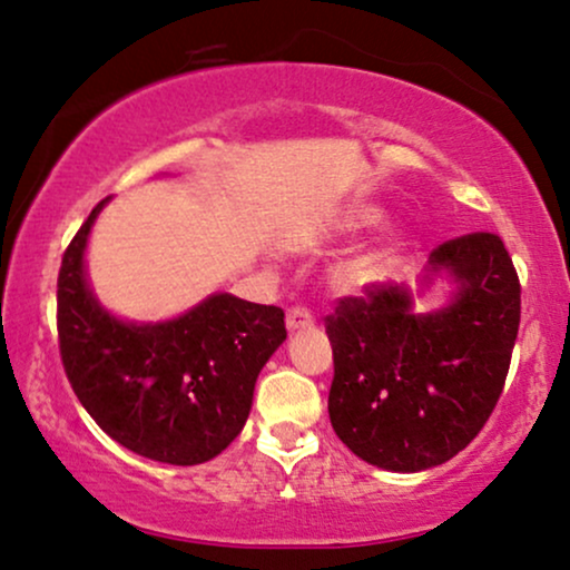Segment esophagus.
Wrapping results in <instances>:
<instances>
[{"mask_svg": "<svg viewBox=\"0 0 570 570\" xmlns=\"http://www.w3.org/2000/svg\"><path fill=\"white\" fill-rule=\"evenodd\" d=\"M313 326V313L307 311L305 305H292L286 311V328L289 332H299V328H311Z\"/></svg>", "mask_w": 570, "mask_h": 570, "instance_id": "34e87169", "label": "esophagus"}]
</instances>
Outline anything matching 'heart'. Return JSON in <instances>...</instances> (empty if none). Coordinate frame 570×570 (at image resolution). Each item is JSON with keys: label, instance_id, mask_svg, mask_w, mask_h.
<instances>
[{"label": "heart", "instance_id": "1", "mask_svg": "<svg viewBox=\"0 0 570 570\" xmlns=\"http://www.w3.org/2000/svg\"><path fill=\"white\" fill-rule=\"evenodd\" d=\"M374 219H376V209H358L347 217V228H363V225H372ZM393 252H395L393 244H380L374 246V249H366L363 255H358L351 265H347L345 276L351 281H366L376 276V273L390 263Z\"/></svg>", "mask_w": 570, "mask_h": 570}]
</instances>
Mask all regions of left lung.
I'll return each instance as SVG.
<instances>
[{
  "mask_svg": "<svg viewBox=\"0 0 570 570\" xmlns=\"http://www.w3.org/2000/svg\"><path fill=\"white\" fill-rule=\"evenodd\" d=\"M459 281L445 311L411 313L406 289L368 286L326 315L334 353L328 420L363 462L420 472L468 449L497 409L520 326V278L497 233L438 246Z\"/></svg>",
  "mask_w": 570,
  "mask_h": 570,
  "instance_id": "obj_1",
  "label": "left lung"
}]
</instances>
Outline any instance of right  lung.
<instances>
[{"instance_id":"add662e5","label":"right lung","mask_w":570,"mask_h":570,"mask_svg":"<svg viewBox=\"0 0 570 570\" xmlns=\"http://www.w3.org/2000/svg\"><path fill=\"white\" fill-rule=\"evenodd\" d=\"M89 212L58 273V345L87 414L116 443L167 464H202L228 449L252 409L265 361L286 340L284 311L215 294L167 324H125L85 281Z\"/></svg>"}]
</instances>
